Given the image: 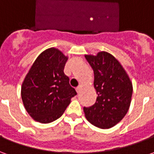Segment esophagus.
<instances>
[{
	"mask_svg": "<svg viewBox=\"0 0 154 154\" xmlns=\"http://www.w3.org/2000/svg\"><path fill=\"white\" fill-rule=\"evenodd\" d=\"M82 86H79V87H77V88H76V91H77V93H80V91H82Z\"/></svg>",
	"mask_w": 154,
	"mask_h": 154,
	"instance_id": "obj_1",
	"label": "esophagus"
}]
</instances>
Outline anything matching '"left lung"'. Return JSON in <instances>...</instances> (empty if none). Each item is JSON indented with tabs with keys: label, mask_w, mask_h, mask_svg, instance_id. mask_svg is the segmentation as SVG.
<instances>
[{
	"label": "left lung",
	"mask_w": 154,
	"mask_h": 154,
	"mask_svg": "<svg viewBox=\"0 0 154 154\" xmlns=\"http://www.w3.org/2000/svg\"><path fill=\"white\" fill-rule=\"evenodd\" d=\"M85 57L94 72L96 103L84 107L87 119L100 129H110L125 116L131 103L132 82L119 61L105 51Z\"/></svg>",
	"instance_id": "1"
}]
</instances>
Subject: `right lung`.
<instances>
[{"instance_id": "right-lung-1", "label": "right lung", "mask_w": 154, "mask_h": 154, "mask_svg": "<svg viewBox=\"0 0 154 154\" xmlns=\"http://www.w3.org/2000/svg\"><path fill=\"white\" fill-rule=\"evenodd\" d=\"M67 59L62 51L49 48L38 55L26 74L22 101L35 121L48 124L58 119L77 95L63 72Z\"/></svg>"}]
</instances>
